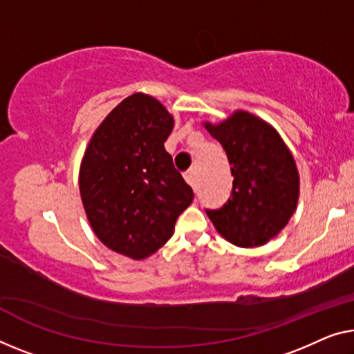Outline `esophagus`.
<instances>
[{
  "label": "esophagus",
  "mask_w": 354,
  "mask_h": 354,
  "mask_svg": "<svg viewBox=\"0 0 354 354\" xmlns=\"http://www.w3.org/2000/svg\"><path fill=\"white\" fill-rule=\"evenodd\" d=\"M184 179L195 189V186H197V168L192 167L191 170H187L186 175H184Z\"/></svg>",
  "instance_id": "esophagus-1"
}]
</instances>
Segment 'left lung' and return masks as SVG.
I'll return each instance as SVG.
<instances>
[{
  "instance_id": "obj_1",
  "label": "left lung",
  "mask_w": 354,
  "mask_h": 354,
  "mask_svg": "<svg viewBox=\"0 0 354 354\" xmlns=\"http://www.w3.org/2000/svg\"><path fill=\"white\" fill-rule=\"evenodd\" d=\"M205 129L223 145L234 176L230 198L207 209L211 223L230 243L254 248L284 229L299 200V173L278 131L246 111H236Z\"/></svg>"
}]
</instances>
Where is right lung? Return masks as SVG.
Masks as SVG:
<instances>
[{"label":"right lung","mask_w":354,"mask_h":354,"mask_svg":"<svg viewBox=\"0 0 354 354\" xmlns=\"http://www.w3.org/2000/svg\"><path fill=\"white\" fill-rule=\"evenodd\" d=\"M173 115L156 98L133 93L92 136L79 191L95 235L109 250L140 261L170 240L194 192L165 151Z\"/></svg>","instance_id":"right-lung-1"}]
</instances>
